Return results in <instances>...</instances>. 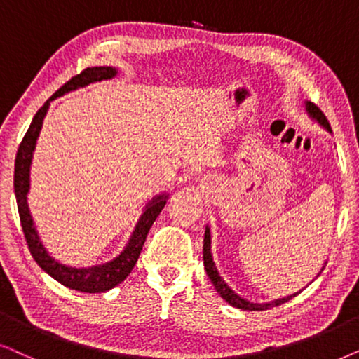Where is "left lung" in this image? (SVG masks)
Instances as JSON below:
<instances>
[{
    "instance_id": "1",
    "label": "left lung",
    "mask_w": 359,
    "mask_h": 359,
    "mask_svg": "<svg viewBox=\"0 0 359 359\" xmlns=\"http://www.w3.org/2000/svg\"><path fill=\"white\" fill-rule=\"evenodd\" d=\"M305 111L309 113L310 118H313L315 121H318L320 124H322L325 130L332 133V128H330L328 119L325 118V114L320 111L318 107H315V104L310 103V102H305ZM203 266H205V271H207V276L210 277V280H212L215 289H217V292L219 294V297L224 299L229 305H233V307H236V309H241V310H267V309L277 307V305L285 304L287 300H290L299 294L297 292L294 295H287V297L272 300V302H267V304H255V302H250V300L240 297V295H238L235 290H231V287H229V285L224 283L223 277L218 274V269H217V266H215L213 257H212V236H210V228L208 226L205 228V238H203Z\"/></svg>"
}]
</instances>
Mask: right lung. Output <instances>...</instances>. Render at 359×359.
I'll return each instance as SVG.
<instances>
[{"instance_id":"right-lung-1","label":"right lung","mask_w":359,"mask_h":359,"mask_svg":"<svg viewBox=\"0 0 359 359\" xmlns=\"http://www.w3.org/2000/svg\"><path fill=\"white\" fill-rule=\"evenodd\" d=\"M118 72L113 67H88L82 74L72 76L64 87H60L47 102L42 104L36 116L32 118V123L24 135L21 144H19L16 161H14V194H16V202L19 210V218H21V226L26 238L27 248H29L32 257L44 269L50 277H54L57 283H60L65 287L79 290V292L87 294H100L107 292V290L116 287L121 284L133 267L136 266L137 257L141 255L142 246H144L146 236L149 233L152 223L159 217L162 208L165 207L167 195H157L146 205L144 212H142L140 222H137L135 231L128 241L126 248L119 256L114 257L113 261L104 262V264L93 266V267H70L60 264L55 261L42 245L37 229L32 222L29 207H27V192H29V170L32 162V152L36 149V141L39 137L42 121H44L47 109L52 100H55L60 95H65L76 90L80 87H87L93 82H102V80L113 79Z\"/></svg>"}]
</instances>
